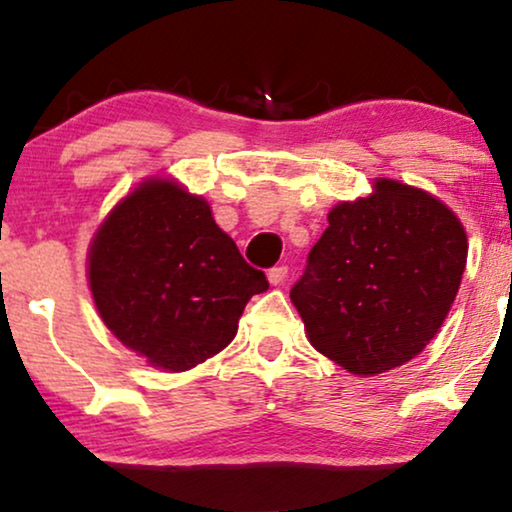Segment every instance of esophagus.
Instances as JSON below:
<instances>
[{
    "instance_id": "34e87169",
    "label": "esophagus",
    "mask_w": 512,
    "mask_h": 512,
    "mask_svg": "<svg viewBox=\"0 0 512 512\" xmlns=\"http://www.w3.org/2000/svg\"><path fill=\"white\" fill-rule=\"evenodd\" d=\"M286 276H288V267H286V264H281V267L269 269V274H267L271 286H281V283L286 281Z\"/></svg>"
}]
</instances>
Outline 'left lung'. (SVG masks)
<instances>
[{
  "label": "left lung",
  "instance_id": "8db88e82",
  "mask_svg": "<svg viewBox=\"0 0 512 512\" xmlns=\"http://www.w3.org/2000/svg\"><path fill=\"white\" fill-rule=\"evenodd\" d=\"M468 257L463 224L430 193L375 179L328 212L290 290L307 338L354 375L392 371L425 349L456 300Z\"/></svg>",
  "mask_w": 512,
  "mask_h": 512
}]
</instances>
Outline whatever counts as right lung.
<instances>
[{"label": "right lung", "mask_w": 512, "mask_h": 512, "mask_svg": "<svg viewBox=\"0 0 512 512\" xmlns=\"http://www.w3.org/2000/svg\"><path fill=\"white\" fill-rule=\"evenodd\" d=\"M87 274L115 338L172 373L222 352L250 297L269 288L210 205L172 179H148L115 205L89 248Z\"/></svg>", "instance_id": "add662e5"}]
</instances>
